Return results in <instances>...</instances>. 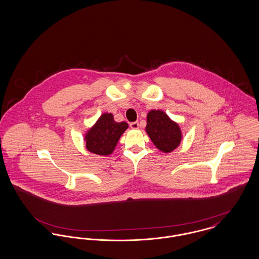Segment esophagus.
Instances as JSON below:
<instances>
[{
	"label": "esophagus",
	"instance_id": "34e87169",
	"mask_svg": "<svg viewBox=\"0 0 259 259\" xmlns=\"http://www.w3.org/2000/svg\"><path fill=\"white\" fill-rule=\"evenodd\" d=\"M130 127L132 128V129H138L139 128V123L136 121V122H131L130 123Z\"/></svg>",
	"mask_w": 259,
	"mask_h": 259
}]
</instances>
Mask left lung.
Returning a JSON list of instances; mask_svg holds the SVG:
<instances>
[{"label": "left lung", "mask_w": 259, "mask_h": 259, "mask_svg": "<svg viewBox=\"0 0 259 259\" xmlns=\"http://www.w3.org/2000/svg\"><path fill=\"white\" fill-rule=\"evenodd\" d=\"M146 132L153 145L164 153L172 152L183 140L179 124L161 110L148 111Z\"/></svg>", "instance_id": "1"}]
</instances>
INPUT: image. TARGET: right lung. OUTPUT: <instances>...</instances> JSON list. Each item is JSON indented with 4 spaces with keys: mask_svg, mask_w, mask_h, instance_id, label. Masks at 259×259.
<instances>
[{
    "mask_svg": "<svg viewBox=\"0 0 259 259\" xmlns=\"http://www.w3.org/2000/svg\"><path fill=\"white\" fill-rule=\"evenodd\" d=\"M128 127L125 121L116 122L112 113L104 112L84 134L87 150L102 156L110 155Z\"/></svg>",
    "mask_w": 259,
    "mask_h": 259,
    "instance_id": "obj_1",
    "label": "right lung"
}]
</instances>
